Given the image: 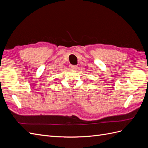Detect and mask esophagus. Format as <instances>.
<instances>
[{"label": "esophagus", "instance_id": "obj_1", "mask_svg": "<svg viewBox=\"0 0 148 148\" xmlns=\"http://www.w3.org/2000/svg\"><path fill=\"white\" fill-rule=\"evenodd\" d=\"M70 69L77 70L78 69V66H76V65H71L70 66Z\"/></svg>", "mask_w": 148, "mask_h": 148}]
</instances>
